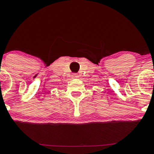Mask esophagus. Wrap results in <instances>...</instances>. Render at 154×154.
Returning <instances> with one entry per match:
<instances>
[{
  "mask_svg": "<svg viewBox=\"0 0 154 154\" xmlns=\"http://www.w3.org/2000/svg\"><path fill=\"white\" fill-rule=\"evenodd\" d=\"M73 77H74V78H77V77H79L77 74H73Z\"/></svg>",
  "mask_w": 154,
  "mask_h": 154,
  "instance_id": "1",
  "label": "esophagus"
}]
</instances>
